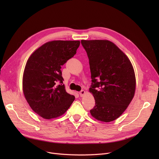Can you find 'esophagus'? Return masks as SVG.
<instances>
[{"instance_id":"obj_1","label":"esophagus","mask_w":159,"mask_h":159,"mask_svg":"<svg viewBox=\"0 0 159 159\" xmlns=\"http://www.w3.org/2000/svg\"><path fill=\"white\" fill-rule=\"evenodd\" d=\"M84 93H85V91L84 90H81L80 92H79V95H80V97H82L83 95H84Z\"/></svg>"}]
</instances>
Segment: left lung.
<instances>
[{"mask_svg": "<svg viewBox=\"0 0 159 159\" xmlns=\"http://www.w3.org/2000/svg\"><path fill=\"white\" fill-rule=\"evenodd\" d=\"M89 59L92 93L95 105L90 113L108 122L122 114L135 95V76L128 57L111 42L82 40Z\"/></svg>", "mask_w": 159, "mask_h": 159, "instance_id": "1", "label": "left lung"}]
</instances>
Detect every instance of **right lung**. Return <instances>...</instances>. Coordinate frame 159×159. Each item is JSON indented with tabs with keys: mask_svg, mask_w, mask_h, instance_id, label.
Returning a JSON list of instances; mask_svg holds the SVG:
<instances>
[{
	"mask_svg": "<svg viewBox=\"0 0 159 159\" xmlns=\"http://www.w3.org/2000/svg\"><path fill=\"white\" fill-rule=\"evenodd\" d=\"M79 40H54L46 43L30 57L25 66L22 88L31 109L50 119L63 115L75 97L66 91L61 66L72 58Z\"/></svg>",
	"mask_w": 159,
	"mask_h": 159,
	"instance_id": "right-lung-1",
	"label": "right lung"
}]
</instances>
